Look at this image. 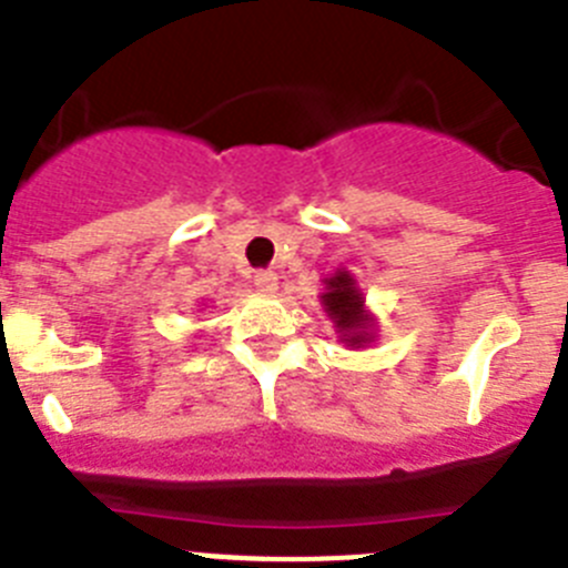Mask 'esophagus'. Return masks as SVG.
I'll return each instance as SVG.
<instances>
[{
	"label": "esophagus",
	"instance_id": "esophagus-1",
	"mask_svg": "<svg viewBox=\"0 0 568 568\" xmlns=\"http://www.w3.org/2000/svg\"><path fill=\"white\" fill-rule=\"evenodd\" d=\"M277 274L274 272H257L254 274V288L260 291V294H274L277 291Z\"/></svg>",
	"mask_w": 568,
	"mask_h": 568
}]
</instances>
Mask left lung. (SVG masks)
Returning <instances> with one entry per match:
<instances>
[{
  "label": "left lung",
  "instance_id": "obj_1",
  "mask_svg": "<svg viewBox=\"0 0 568 568\" xmlns=\"http://www.w3.org/2000/svg\"><path fill=\"white\" fill-rule=\"evenodd\" d=\"M322 308L331 316L333 327L338 333V342L347 347H367L375 338V316L364 305V294L358 288L356 277L344 268L325 277V291L320 296Z\"/></svg>",
  "mask_w": 568,
  "mask_h": 568
}]
</instances>
